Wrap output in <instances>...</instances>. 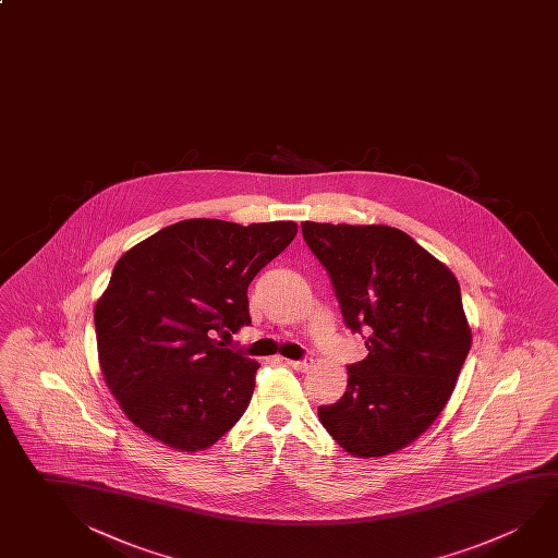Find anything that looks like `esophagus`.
Instances as JSON below:
<instances>
[{
	"instance_id": "34e87169",
	"label": "esophagus",
	"mask_w": 558,
	"mask_h": 558,
	"mask_svg": "<svg viewBox=\"0 0 558 558\" xmlns=\"http://www.w3.org/2000/svg\"><path fill=\"white\" fill-rule=\"evenodd\" d=\"M286 364H288V366H292L295 371L305 372L310 366H312L313 361L312 359H303V361H286Z\"/></svg>"
}]
</instances>
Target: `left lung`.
Listing matches in <instances>:
<instances>
[{
  "mask_svg": "<svg viewBox=\"0 0 558 558\" xmlns=\"http://www.w3.org/2000/svg\"><path fill=\"white\" fill-rule=\"evenodd\" d=\"M302 233L368 349L319 421L352 457H386L429 429L457 386L472 342L459 282L396 227L303 221Z\"/></svg>",
  "mask_w": 558,
  "mask_h": 558,
  "instance_id": "obj_1",
  "label": "left lung"
}]
</instances>
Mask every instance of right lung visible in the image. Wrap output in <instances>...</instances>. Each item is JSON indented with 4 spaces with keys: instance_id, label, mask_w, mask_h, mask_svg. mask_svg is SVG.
Instances as JSON below:
<instances>
[{
    "instance_id": "obj_1",
    "label": "right lung",
    "mask_w": 558,
    "mask_h": 558,
    "mask_svg": "<svg viewBox=\"0 0 558 558\" xmlns=\"http://www.w3.org/2000/svg\"><path fill=\"white\" fill-rule=\"evenodd\" d=\"M293 221L186 219L129 248L96 310L99 366L133 425L170 449H209L245 413L258 362L217 341L251 325L246 290Z\"/></svg>"
}]
</instances>
